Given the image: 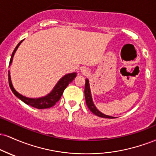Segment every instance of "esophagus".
Listing matches in <instances>:
<instances>
[{
  "mask_svg": "<svg viewBox=\"0 0 156 156\" xmlns=\"http://www.w3.org/2000/svg\"><path fill=\"white\" fill-rule=\"evenodd\" d=\"M80 73H81L83 75H84V76H87V75H89V70L88 68L82 67L81 69H80Z\"/></svg>",
  "mask_w": 156,
  "mask_h": 156,
  "instance_id": "34e87169",
  "label": "esophagus"
}]
</instances>
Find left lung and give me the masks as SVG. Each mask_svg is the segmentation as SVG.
<instances>
[{"instance_id":"8db88e82","label":"left lung","mask_w":156,"mask_h":156,"mask_svg":"<svg viewBox=\"0 0 156 156\" xmlns=\"http://www.w3.org/2000/svg\"><path fill=\"white\" fill-rule=\"evenodd\" d=\"M84 94H85L86 103H87V106H88L89 110H90L93 114H95L97 116H98V117H103V118H108V119H114V118H115L114 117H112V116H108V115H106V114H103V113L100 112V111L96 108V106L94 105V103H93L92 97V94H91V90H90V86H89V81L87 78H86Z\"/></svg>"}]
</instances>
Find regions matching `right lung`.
Returning a JSON list of instances; mask_svg holds the SVG:
<instances>
[{
  "label": "right lung",
  "mask_w": 156,
  "mask_h": 156,
  "mask_svg": "<svg viewBox=\"0 0 156 156\" xmlns=\"http://www.w3.org/2000/svg\"><path fill=\"white\" fill-rule=\"evenodd\" d=\"M23 40H24V39H23L22 41H20V42L18 43V44L16 46L15 49L14 50L13 53H12V56H11L9 66V67H10V65L12 64L14 55H15L16 51L17 50V48H18L20 44L22 43ZM76 76H77L76 73H69V74L65 75V76H64L59 80H58V83L55 84L54 88L53 89V90H52L49 94H48L47 95L44 97H42V98H27V97L23 96L21 94H20L19 92H17V91L15 90V89L14 88L13 85H12L9 70V83L11 90L12 91V92L14 93V94H15L17 98H18L20 100H21L23 102H24V103H26L27 105H31V106L34 107V108H38V109H44V108H51V107L53 106L57 102L59 101L61 97H62V94H63L64 89L67 88V87L69 85V83L73 81V79L76 77Z\"/></svg>",
  "instance_id": "add662e5"
}]
</instances>
